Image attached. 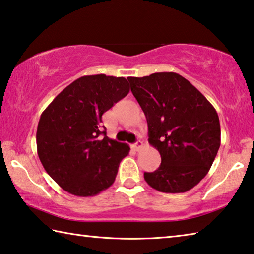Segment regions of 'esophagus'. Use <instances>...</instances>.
Masks as SVG:
<instances>
[{"mask_svg": "<svg viewBox=\"0 0 254 254\" xmlns=\"http://www.w3.org/2000/svg\"><path fill=\"white\" fill-rule=\"evenodd\" d=\"M131 147L135 149V151H139L140 147H143V142H140V140H137L135 144L131 145Z\"/></svg>", "mask_w": 254, "mask_h": 254, "instance_id": "1", "label": "esophagus"}]
</instances>
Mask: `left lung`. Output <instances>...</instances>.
<instances>
[{
  "label": "left lung",
  "instance_id": "1",
  "mask_svg": "<svg viewBox=\"0 0 254 254\" xmlns=\"http://www.w3.org/2000/svg\"><path fill=\"white\" fill-rule=\"evenodd\" d=\"M128 81L147 120L148 143L162 160L154 172L144 173L145 181L166 193L192 189L208 173L221 146L215 108L177 73H154Z\"/></svg>",
  "mask_w": 254,
  "mask_h": 254
}]
</instances>
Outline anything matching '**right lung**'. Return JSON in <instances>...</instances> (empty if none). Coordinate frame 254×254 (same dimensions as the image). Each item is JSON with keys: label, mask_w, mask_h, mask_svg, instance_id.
<instances>
[{"label": "right lung", "mask_w": 254, "mask_h": 254, "mask_svg": "<svg viewBox=\"0 0 254 254\" xmlns=\"http://www.w3.org/2000/svg\"><path fill=\"white\" fill-rule=\"evenodd\" d=\"M125 77L105 74L70 83L40 116L37 152L56 184L78 197L95 196L114 184L127 144L110 139L102 115L126 97Z\"/></svg>", "instance_id": "1"}]
</instances>
